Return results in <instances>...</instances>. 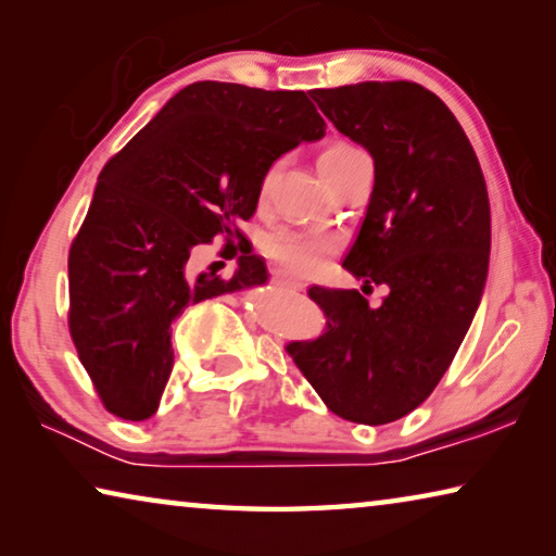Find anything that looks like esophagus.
<instances>
[{
    "instance_id": "esophagus-1",
    "label": "esophagus",
    "mask_w": 556,
    "mask_h": 556,
    "mask_svg": "<svg viewBox=\"0 0 556 556\" xmlns=\"http://www.w3.org/2000/svg\"><path fill=\"white\" fill-rule=\"evenodd\" d=\"M271 279H275L277 287H285V289H291V291H301V289H304V285H301V281L289 279V277H285V275H271Z\"/></svg>"
}]
</instances>
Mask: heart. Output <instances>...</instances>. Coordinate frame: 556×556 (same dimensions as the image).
Returning <instances> with one entry per match:
<instances>
[{
    "label": "heart",
    "mask_w": 556,
    "mask_h": 556,
    "mask_svg": "<svg viewBox=\"0 0 556 556\" xmlns=\"http://www.w3.org/2000/svg\"><path fill=\"white\" fill-rule=\"evenodd\" d=\"M361 156H365L363 149L345 142H336L324 149L321 156H318V166H321L326 181L333 186L336 178ZM260 248L271 262H275V265L289 271V275L306 277V275H314L316 269H321L324 262L333 255L336 240L331 235H324V232L277 228L262 238Z\"/></svg>",
    "instance_id": "b5f03b06"
}]
</instances>
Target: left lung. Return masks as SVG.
Segmentation results:
<instances>
[{"instance_id":"8db88e82","label":"left lung","mask_w":556,"mask_h":556,"mask_svg":"<svg viewBox=\"0 0 556 556\" xmlns=\"http://www.w3.org/2000/svg\"><path fill=\"white\" fill-rule=\"evenodd\" d=\"M312 98L375 162L368 213L343 267L390 294L372 308L357 289L312 287L326 333L287 353L338 417L390 425L434 392L481 304L485 178L454 112L417 83L368 80Z\"/></svg>"}]
</instances>
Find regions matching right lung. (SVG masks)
I'll return each instance as SVG.
<instances>
[{"instance_id":"obj_1","label":"right lung","mask_w":556,"mask_h":556,"mask_svg":"<svg viewBox=\"0 0 556 556\" xmlns=\"http://www.w3.org/2000/svg\"><path fill=\"white\" fill-rule=\"evenodd\" d=\"M312 92L201 80L159 110L98 176L68 252L75 351L105 409L149 419L174 368L172 324L188 304L267 281L250 252L223 279L193 271L203 244L244 242L269 166L326 135Z\"/></svg>"}]
</instances>
